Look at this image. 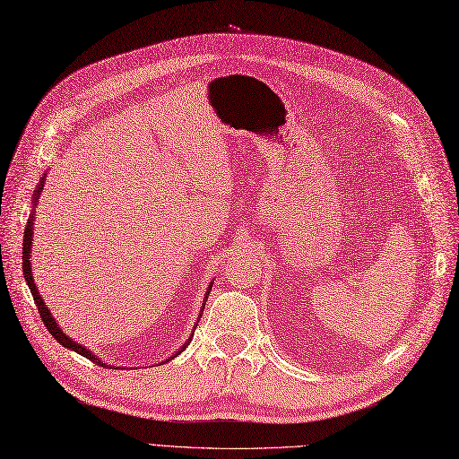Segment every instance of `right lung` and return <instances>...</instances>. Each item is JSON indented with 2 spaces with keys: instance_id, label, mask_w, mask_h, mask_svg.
Segmentation results:
<instances>
[{
  "instance_id": "add662e5",
  "label": "right lung",
  "mask_w": 459,
  "mask_h": 459,
  "mask_svg": "<svg viewBox=\"0 0 459 459\" xmlns=\"http://www.w3.org/2000/svg\"><path fill=\"white\" fill-rule=\"evenodd\" d=\"M42 186H44V178L40 181V185L37 186V191H35V204L39 203V195H40V191H42ZM35 218V214H30V220L27 221V228H25V236H23V274H25V281H27V284H29V290H30V294H32V298H35V304H37V307H39V314H40V317H42V323L44 325H47V329H48V333L52 334V337L58 341L60 344H64L65 349H70V351H75L77 354H82V356H85V359H89V360H93V364H99V366H105L103 362H100L99 359H95V356L91 354V351H87L85 346H82L80 342H74L68 334H65L58 325H56V321H54V317H52V314H50V309L44 306V301H42V298H40V294H39V290H37V286H35V281H32V274H30V243H32V220ZM212 286H208V290H210ZM204 309V307H203ZM185 349V346H183ZM181 352V351H178ZM177 356V354H175ZM175 356H171V359H167L165 362H169V360H173Z\"/></svg>"
}]
</instances>
